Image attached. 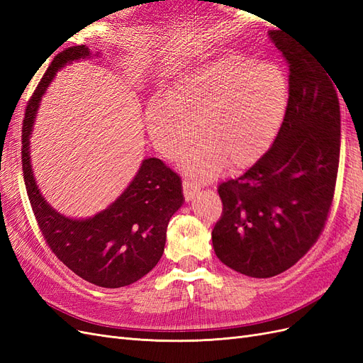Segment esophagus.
I'll return each mask as SVG.
<instances>
[{
	"label": "esophagus",
	"instance_id": "34e87169",
	"mask_svg": "<svg viewBox=\"0 0 363 363\" xmlns=\"http://www.w3.org/2000/svg\"><path fill=\"white\" fill-rule=\"evenodd\" d=\"M199 191H200V188H199V184H196L195 182L188 180V179L183 180V194H184V199L186 200L191 201L194 196L199 194Z\"/></svg>",
	"mask_w": 363,
	"mask_h": 363
}]
</instances>
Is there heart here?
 Returning a JSON list of instances; mask_svg holds the SVG:
<instances>
[{"instance_id":"1","label":"heart","mask_w":363,"mask_h":363,"mask_svg":"<svg viewBox=\"0 0 363 363\" xmlns=\"http://www.w3.org/2000/svg\"><path fill=\"white\" fill-rule=\"evenodd\" d=\"M288 107V80L276 63L228 54L184 74L169 95H155L145 121L152 145L175 159L184 155L196 177H212L257 162L276 140Z\"/></svg>"}]
</instances>
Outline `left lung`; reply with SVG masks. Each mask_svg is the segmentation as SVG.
<instances>
[{
  "instance_id": "8db88e82",
  "label": "left lung",
  "mask_w": 363,
  "mask_h": 363,
  "mask_svg": "<svg viewBox=\"0 0 363 363\" xmlns=\"http://www.w3.org/2000/svg\"><path fill=\"white\" fill-rule=\"evenodd\" d=\"M269 36L289 67L286 115L265 155L218 186L223 215L212 232L218 259L256 279L289 269L320 238L340 152L339 89L330 72L277 31Z\"/></svg>"
}]
</instances>
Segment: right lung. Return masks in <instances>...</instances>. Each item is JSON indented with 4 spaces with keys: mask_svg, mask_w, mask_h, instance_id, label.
Instances as JSON below:
<instances>
[{
    "mask_svg": "<svg viewBox=\"0 0 363 363\" xmlns=\"http://www.w3.org/2000/svg\"><path fill=\"white\" fill-rule=\"evenodd\" d=\"M89 54L86 45L59 52L33 92L23 123L24 182L43 239L63 265L96 286L123 288L144 277L160 260L168 223L184 200L180 175L160 159H145L133 182L106 211L72 219L43 200L30 164V135L40 98L60 68Z\"/></svg>",
    "mask_w": 363,
    "mask_h": 363,
    "instance_id": "obj_1",
    "label": "right lung"
}]
</instances>
